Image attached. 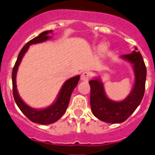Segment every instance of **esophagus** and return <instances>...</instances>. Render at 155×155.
Returning <instances> with one entry per match:
<instances>
[{"mask_svg": "<svg viewBox=\"0 0 155 155\" xmlns=\"http://www.w3.org/2000/svg\"><path fill=\"white\" fill-rule=\"evenodd\" d=\"M91 78V74L89 71H84L81 74V81H87Z\"/></svg>", "mask_w": 155, "mask_h": 155, "instance_id": "esophagus-1", "label": "esophagus"}]
</instances>
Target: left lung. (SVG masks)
Instances as JSON below:
<instances>
[{
  "instance_id": "left-lung-1",
  "label": "left lung",
  "mask_w": 155,
  "mask_h": 155,
  "mask_svg": "<svg viewBox=\"0 0 155 155\" xmlns=\"http://www.w3.org/2000/svg\"><path fill=\"white\" fill-rule=\"evenodd\" d=\"M121 58L132 64L135 74L133 88L123 101H113L108 98L101 78H95L89 81L92 113L97 119L105 123H123L139 106L145 94L147 71L138 48L135 47V51L130 54H123Z\"/></svg>"
}]
</instances>
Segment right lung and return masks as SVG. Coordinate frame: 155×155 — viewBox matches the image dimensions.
Returning a JSON list of instances; mask_svg holds the SVG:
<instances>
[{
    "label": "right lung",
    "mask_w": 155,
    "mask_h": 155,
    "mask_svg": "<svg viewBox=\"0 0 155 155\" xmlns=\"http://www.w3.org/2000/svg\"><path fill=\"white\" fill-rule=\"evenodd\" d=\"M52 30H48L42 32V33L38 36L35 37L34 39H31L27 42L18 54L17 61H16L14 67L12 71V83H13V94L14 98L17 104V107H19L22 113L28 118L32 123H38L42 125H48L51 123H55L58 121L61 116H63L66 112V110L68 106L69 101H70L72 91H74L76 86L78 85L80 79V75L71 78L68 80L66 81L64 84L61 87L59 91L56 100L54 101L51 105L44 109H34L28 106L24 101L21 99L18 94L17 89V83H16V78H17V73L18 70L19 65L22 61L23 55L29 48V45L33 44L40 43L45 41L51 39V36H48L49 33H51Z\"/></svg>",
    "instance_id": "1"
}]
</instances>
